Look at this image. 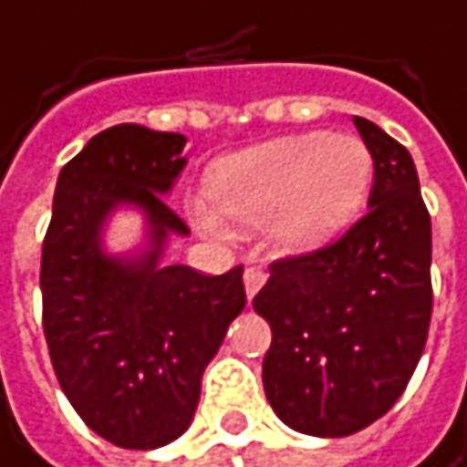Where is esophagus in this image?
<instances>
[{"label": "esophagus", "instance_id": "obj_1", "mask_svg": "<svg viewBox=\"0 0 467 467\" xmlns=\"http://www.w3.org/2000/svg\"><path fill=\"white\" fill-rule=\"evenodd\" d=\"M265 279H268V274H265V271H260V268H246V274H244V285H246V296H249V301L263 290Z\"/></svg>", "mask_w": 467, "mask_h": 467}]
</instances>
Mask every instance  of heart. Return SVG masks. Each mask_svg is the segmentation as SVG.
Returning <instances> with one entry per match:
<instances>
[{
    "label": "heart",
    "instance_id": "b5f03b06",
    "mask_svg": "<svg viewBox=\"0 0 467 467\" xmlns=\"http://www.w3.org/2000/svg\"><path fill=\"white\" fill-rule=\"evenodd\" d=\"M372 177L375 158L358 136L312 130L218 158L204 202L232 232L265 229L276 254H312L361 215Z\"/></svg>",
    "mask_w": 467,
    "mask_h": 467
}]
</instances>
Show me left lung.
<instances>
[{"label":"left lung","mask_w":467,"mask_h":467,"mask_svg":"<svg viewBox=\"0 0 467 467\" xmlns=\"http://www.w3.org/2000/svg\"><path fill=\"white\" fill-rule=\"evenodd\" d=\"M375 158L369 210L312 254L271 265L254 312L274 342L263 361L276 416L306 435L345 438L391 410L427 345L432 223L410 152L353 117Z\"/></svg>","instance_id":"8db88e82"}]
</instances>
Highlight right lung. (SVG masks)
<instances>
[{
  "label": "right lung",
  "instance_id": "right-lung-1",
  "mask_svg": "<svg viewBox=\"0 0 467 467\" xmlns=\"http://www.w3.org/2000/svg\"><path fill=\"white\" fill-rule=\"evenodd\" d=\"M182 133L114 125L62 166L43 241V331L57 380L84 424L119 449L180 438L202 372L246 306L244 268L221 276L161 265L169 235H188L163 202L185 166ZM122 203L148 223L141 253L102 252V223Z\"/></svg>",
  "mask_w": 467,
  "mask_h": 467
}]
</instances>
